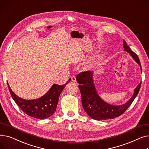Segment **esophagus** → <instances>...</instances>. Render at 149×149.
<instances>
[{"mask_svg":"<svg viewBox=\"0 0 149 149\" xmlns=\"http://www.w3.org/2000/svg\"><path fill=\"white\" fill-rule=\"evenodd\" d=\"M71 81L74 83H76V77H71Z\"/></svg>","mask_w":149,"mask_h":149,"instance_id":"34e87169","label":"esophagus"}]
</instances>
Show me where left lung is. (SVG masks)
<instances>
[{
    "label": "left lung",
    "instance_id": "1",
    "mask_svg": "<svg viewBox=\"0 0 149 149\" xmlns=\"http://www.w3.org/2000/svg\"><path fill=\"white\" fill-rule=\"evenodd\" d=\"M123 47L124 51L130 54L139 65L141 70V65L138 56L132 51L124 40H123ZM93 74L92 71H86L79 74L76 77L77 81L80 84L79 88L81 93V103L84 111L92 118L96 120L113 119L122 115L130 106L138 95L141 81L134 89V95L127 103L123 105L113 106L105 102L98 95L93 83Z\"/></svg>",
    "mask_w": 149,
    "mask_h": 149
}]
</instances>
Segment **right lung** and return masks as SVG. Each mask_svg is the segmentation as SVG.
Listing matches in <instances>:
<instances>
[{"instance_id": "right-lung-1", "label": "right lung", "mask_w": 149, "mask_h": 149, "mask_svg": "<svg viewBox=\"0 0 149 149\" xmlns=\"http://www.w3.org/2000/svg\"><path fill=\"white\" fill-rule=\"evenodd\" d=\"M70 79L64 85L54 84L43 96L36 100H25L20 98L12 91L8 83V86L11 95L23 112L37 119L48 118L56 112L58 98L62 91L65 88Z\"/></svg>"}]
</instances>
